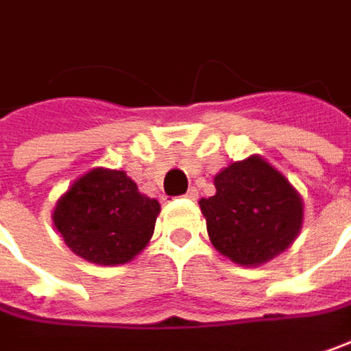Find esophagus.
<instances>
[{
  "label": "esophagus",
  "instance_id": "obj_1",
  "mask_svg": "<svg viewBox=\"0 0 351 351\" xmlns=\"http://www.w3.org/2000/svg\"><path fill=\"white\" fill-rule=\"evenodd\" d=\"M185 197H187V199H191V202H195V199H197V189H193V187H191V189L185 193Z\"/></svg>",
  "mask_w": 351,
  "mask_h": 351
}]
</instances>
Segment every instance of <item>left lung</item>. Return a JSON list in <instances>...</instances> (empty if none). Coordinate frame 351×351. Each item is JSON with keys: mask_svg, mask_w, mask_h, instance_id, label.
Returning <instances> with one entry per match:
<instances>
[{"mask_svg": "<svg viewBox=\"0 0 351 351\" xmlns=\"http://www.w3.org/2000/svg\"><path fill=\"white\" fill-rule=\"evenodd\" d=\"M215 195L199 199L211 245L241 267H261L285 253L304 221L296 187L261 156L223 167Z\"/></svg>", "mask_w": 351, "mask_h": 351, "instance_id": "left-lung-1", "label": "left lung"}]
</instances>
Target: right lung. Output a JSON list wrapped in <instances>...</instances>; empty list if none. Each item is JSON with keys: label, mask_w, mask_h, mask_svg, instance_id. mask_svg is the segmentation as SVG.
Wrapping results in <instances>:
<instances>
[{"label": "right lung", "mask_w": 351, "mask_h": 351, "mask_svg": "<svg viewBox=\"0 0 351 351\" xmlns=\"http://www.w3.org/2000/svg\"><path fill=\"white\" fill-rule=\"evenodd\" d=\"M160 209L126 171L93 167L57 199L53 225L77 256L116 267L146 249Z\"/></svg>", "instance_id": "1"}]
</instances>
